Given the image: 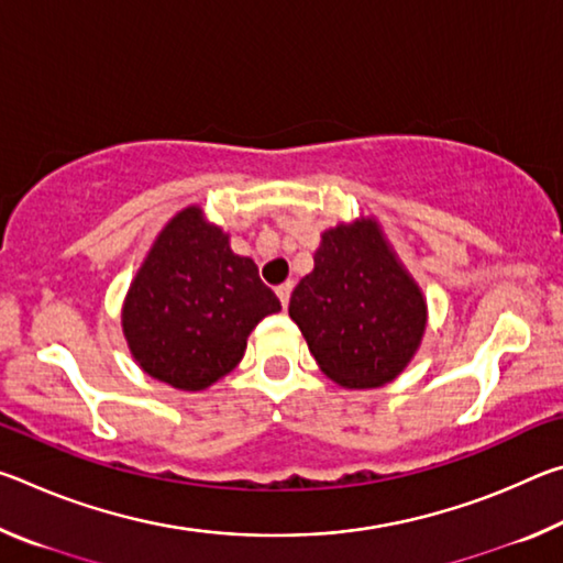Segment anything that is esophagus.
<instances>
[{
	"label": "esophagus",
	"mask_w": 563,
	"mask_h": 563,
	"mask_svg": "<svg viewBox=\"0 0 563 563\" xmlns=\"http://www.w3.org/2000/svg\"><path fill=\"white\" fill-rule=\"evenodd\" d=\"M275 292H278V298H280V302H283V308H288V302H290V292H292V283L288 280V283L278 285V288H275Z\"/></svg>",
	"instance_id": "1"
}]
</instances>
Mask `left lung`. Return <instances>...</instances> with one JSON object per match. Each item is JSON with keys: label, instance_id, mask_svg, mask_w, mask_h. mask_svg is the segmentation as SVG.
<instances>
[{"label": "left lung", "instance_id": "obj_1", "mask_svg": "<svg viewBox=\"0 0 563 563\" xmlns=\"http://www.w3.org/2000/svg\"><path fill=\"white\" fill-rule=\"evenodd\" d=\"M290 318L332 383L383 387L422 342L427 300L375 218L322 233L316 268L290 295Z\"/></svg>", "mask_w": 563, "mask_h": 563}]
</instances>
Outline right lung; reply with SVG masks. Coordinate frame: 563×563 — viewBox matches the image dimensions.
<instances>
[{"label": "right lung", "instance_id": "right-lung-1", "mask_svg": "<svg viewBox=\"0 0 563 563\" xmlns=\"http://www.w3.org/2000/svg\"><path fill=\"white\" fill-rule=\"evenodd\" d=\"M280 300L228 233L188 206L166 223L133 278L121 325L139 367L186 393L211 387L243 360L247 335Z\"/></svg>", "mask_w": 563, "mask_h": 563}]
</instances>
